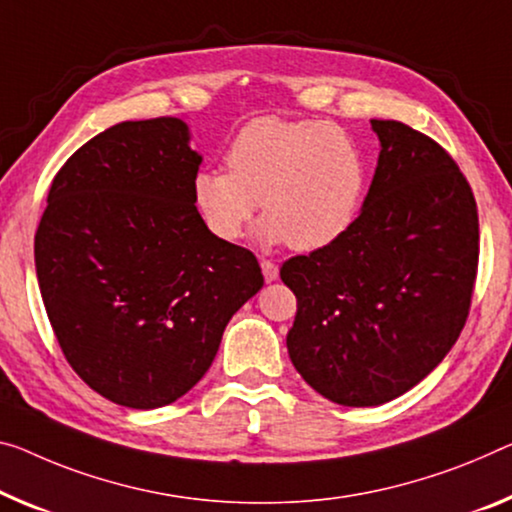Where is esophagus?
Instances as JSON below:
<instances>
[{
    "instance_id": "esophagus-1",
    "label": "esophagus",
    "mask_w": 512,
    "mask_h": 512,
    "mask_svg": "<svg viewBox=\"0 0 512 512\" xmlns=\"http://www.w3.org/2000/svg\"><path fill=\"white\" fill-rule=\"evenodd\" d=\"M261 270H263V277H265L267 283H272L274 279L279 277V265L274 263V261H270V258H263V261H261Z\"/></svg>"
}]
</instances>
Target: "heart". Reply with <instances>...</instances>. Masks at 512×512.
I'll return each mask as SVG.
<instances>
[{
  "label": "heart",
  "mask_w": 512,
  "mask_h": 512,
  "mask_svg": "<svg viewBox=\"0 0 512 512\" xmlns=\"http://www.w3.org/2000/svg\"><path fill=\"white\" fill-rule=\"evenodd\" d=\"M226 169H201L192 199L215 238L235 242L263 208L258 235L297 251L332 247L364 210L371 162L334 123L249 121L226 148Z\"/></svg>",
  "instance_id": "b5f03b06"
}]
</instances>
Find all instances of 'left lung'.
<instances>
[{
	"label": "left lung",
	"mask_w": 512,
	"mask_h": 512,
	"mask_svg": "<svg viewBox=\"0 0 512 512\" xmlns=\"http://www.w3.org/2000/svg\"><path fill=\"white\" fill-rule=\"evenodd\" d=\"M371 125L382 148L357 224L281 267L297 297L290 361L345 407L403 396L448 355L478 270L476 199L453 157L400 121Z\"/></svg>",
	"instance_id": "8db88e82"
}]
</instances>
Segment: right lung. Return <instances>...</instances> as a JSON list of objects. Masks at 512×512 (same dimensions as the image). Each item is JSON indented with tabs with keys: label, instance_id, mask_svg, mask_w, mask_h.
Segmentation results:
<instances>
[{
	"label": "right lung",
	"instance_id": "right-lung-1",
	"mask_svg": "<svg viewBox=\"0 0 512 512\" xmlns=\"http://www.w3.org/2000/svg\"><path fill=\"white\" fill-rule=\"evenodd\" d=\"M199 164L180 119L116 123L59 169L36 231L61 352L93 391L132 410L185 396L263 288L256 256L203 224Z\"/></svg>",
	"mask_w": 512,
	"mask_h": 512
}]
</instances>
